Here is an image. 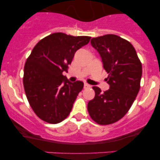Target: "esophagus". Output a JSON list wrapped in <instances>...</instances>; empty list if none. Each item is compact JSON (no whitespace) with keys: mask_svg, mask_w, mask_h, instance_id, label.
Returning a JSON list of instances; mask_svg holds the SVG:
<instances>
[{"mask_svg":"<svg viewBox=\"0 0 160 160\" xmlns=\"http://www.w3.org/2000/svg\"><path fill=\"white\" fill-rule=\"evenodd\" d=\"M83 88H91V85H89L88 83H84V84H83Z\"/></svg>","mask_w":160,"mask_h":160,"instance_id":"obj_1","label":"esophagus"}]
</instances>
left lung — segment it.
Masks as SVG:
<instances>
[{
	"label": "left lung",
	"instance_id": "1",
	"mask_svg": "<svg viewBox=\"0 0 160 160\" xmlns=\"http://www.w3.org/2000/svg\"><path fill=\"white\" fill-rule=\"evenodd\" d=\"M92 46L100 54L110 89L102 92L93 87L95 98L88 104L92 120L110 125L125 116L133 103L141 88L142 65L129 42L115 35L93 38Z\"/></svg>",
	"mask_w": 160,
	"mask_h": 160
}]
</instances>
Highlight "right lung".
Returning <instances> with one entry per match:
<instances>
[{
    "mask_svg": "<svg viewBox=\"0 0 160 160\" xmlns=\"http://www.w3.org/2000/svg\"><path fill=\"white\" fill-rule=\"evenodd\" d=\"M90 39L89 36L53 33L40 40L27 59L25 93L35 114L44 122L59 123L70 114L83 83H71L62 72L68 71L76 51Z\"/></svg>",
    "mask_w": 160,
    "mask_h": 160,
    "instance_id": "obj_1",
    "label": "right lung"
}]
</instances>
